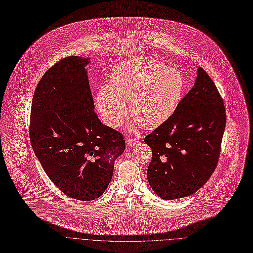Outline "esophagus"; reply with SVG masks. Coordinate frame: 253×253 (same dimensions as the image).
Returning <instances> with one entry per match:
<instances>
[{
    "label": "esophagus",
    "mask_w": 253,
    "mask_h": 253,
    "mask_svg": "<svg viewBox=\"0 0 253 253\" xmlns=\"http://www.w3.org/2000/svg\"><path fill=\"white\" fill-rule=\"evenodd\" d=\"M137 143V140L136 139H133V138H127L126 139V144L128 146H132V145H135Z\"/></svg>",
    "instance_id": "obj_1"
}]
</instances>
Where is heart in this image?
Instances as JSON below:
<instances>
[{
    "mask_svg": "<svg viewBox=\"0 0 253 253\" xmlns=\"http://www.w3.org/2000/svg\"><path fill=\"white\" fill-rule=\"evenodd\" d=\"M186 87L183 74L153 57H141L117 64L110 74V84H103L95 95L99 117L111 127L122 125L129 113L144 128L167 123L176 112Z\"/></svg>",
    "mask_w": 253,
    "mask_h": 253,
    "instance_id": "heart-1",
    "label": "heart"
}]
</instances>
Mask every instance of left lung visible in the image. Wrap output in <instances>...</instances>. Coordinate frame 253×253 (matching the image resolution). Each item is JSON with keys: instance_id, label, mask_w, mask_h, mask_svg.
<instances>
[{"instance_id": "obj_1", "label": "left lung", "mask_w": 253, "mask_h": 253, "mask_svg": "<svg viewBox=\"0 0 253 253\" xmlns=\"http://www.w3.org/2000/svg\"><path fill=\"white\" fill-rule=\"evenodd\" d=\"M225 122L214 83L198 68L193 87L174 115L144 138L153 150L147 180L161 198L188 196L209 180L218 162Z\"/></svg>"}]
</instances>
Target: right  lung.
Here are the masks:
<instances>
[{"instance_id":"obj_1","label":"right lung","mask_w":253,"mask_h":253,"mask_svg":"<svg viewBox=\"0 0 253 253\" xmlns=\"http://www.w3.org/2000/svg\"><path fill=\"white\" fill-rule=\"evenodd\" d=\"M89 58L58 62L39 82L32 103L30 136L44 172L66 195L92 200L102 195L126 140L94 113L86 66Z\"/></svg>"}]
</instances>
